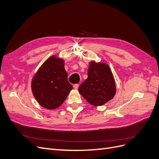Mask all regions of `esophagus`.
Returning a JSON list of instances; mask_svg holds the SVG:
<instances>
[{
  "mask_svg": "<svg viewBox=\"0 0 159 159\" xmlns=\"http://www.w3.org/2000/svg\"><path fill=\"white\" fill-rule=\"evenodd\" d=\"M79 88V84H74V88L75 89H78Z\"/></svg>",
  "mask_w": 159,
  "mask_h": 159,
  "instance_id": "1",
  "label": "esophagus"
}]
</instances>
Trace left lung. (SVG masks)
<instances>
[{
	"label": "left lung",
	"mask_w": 159,
	"mask_h": 159,
	"mask_svg": "<svg viewBox=\"0 0 159 159\" xmlns=\"http://www.w3.org/2000/svg\"><path fill=\"white\" fill-rule=\"evenodd\" d=\"M88 75V78L80 85L79 92L90 104L100 106L113 98L116 88L108 65L91 61Z\"/></svg>",
	"instance_id": "1"
}]
</instances>
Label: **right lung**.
I'll list each match as a JSON object with an SVG mask.
<instances>
[{
    "instance_id": "add662e5",
    "label": "right lung",
    "mask_w": 159,
    "mask_h": 159,
    "mask_svg": "<svg viewBox=\"0 0 159 159\" xmlns=\"http://www.w3.org/2000/svg\"><path fill=\"white\" fill-rule=\"evenodd\" d=\"M72 88L68 81L64 60L54 56L42 64L32 81L34 96L40 105L48 109L60 107Z\"/></svg>"
}]
</instances>
